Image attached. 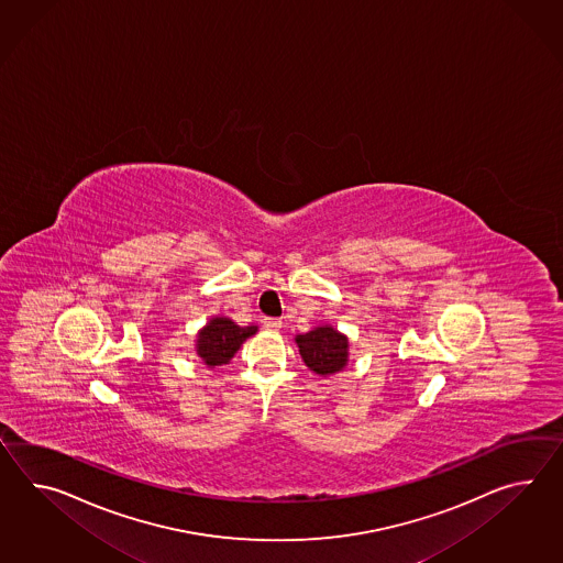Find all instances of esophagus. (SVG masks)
Listing matches in <instances>:
<instances>
[{
    "mask_svg": "<svg viewBox=\"0 0 563 563\" xmlns=\"http://www.w3.org/2000/svg\"><path fill=\"white\" fill-rule=\"evenodd\" d=\"M264 328L268 331H278L283 328V321H278V319H264Z\"/></svg>",
    "mask_w": 563,
    "mask_h": 563,
    "instance_id": "34e87169",
    "label": "esophagus"
}]
</instances>
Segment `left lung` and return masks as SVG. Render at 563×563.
Listing matches in <instances>:
<instances>
[{
    "label": "left lung",
    "mask_w": 563,
    "mask_h": 563,
    "mask_svg": "<svg viewBox=\"0 0 563 563\" xmlns=\"http://www.w3.org/2000/svg\"><path fill=\"white\" fill-rule=\"evenodd\" d=\"M305 366L317 376H333L347 366L350 340L333 325H317L307 333L295 335Z\"/></svg>",
    "instance_id": "obj_1"
}]
</instances>
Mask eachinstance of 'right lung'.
Returning a JSON list of instances; mask_svg holds the SVG:
<instances>
[{"instance_id":"add662e5","label":"right lung","mask_w":563,"mask_h":563,"mask_svg":"<svg viewBox=\"0 0 563 563\" xmlns=\"http://www.w3.org/2000/svg\"><path fill=\"white\" fill-rule=\"evenodd\" d=\"M258 325L242 328L225 316H213L195 338V352L201 357L207 368L230 364L235 352L242 347L247 338L256 335Z\"/></svg>"}]
</instances>
